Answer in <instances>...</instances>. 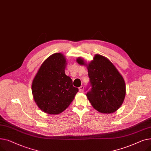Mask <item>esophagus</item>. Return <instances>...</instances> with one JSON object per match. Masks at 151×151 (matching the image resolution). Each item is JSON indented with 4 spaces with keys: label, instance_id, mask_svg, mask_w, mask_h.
Wrapping results in <instances>:
<instances>
[{
    "label": "esophagus",
    "instance_id": "1",
    "mask_svg": "<svg viewBox=\"0 0 151 151\" xmlns=\"http://www.w3.org/2000/svg\"><path fill=\"white\" fill-rule=\"evenodd\" d=\"M83 91H84V86H81V87L79 88V91H80V92H82Z\"/></svg>",
    "mask_w": 151,
    "mask_h": 151
}]
</instances>
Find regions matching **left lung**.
<instances>
[{
  "mask_svg": "<svg viewBox=\"0 0 151 151\" xmlns=\"http://www.w3.org/2000/svg\"><path fill=\"white\" fill-rule=\"evenodd\" d=\"M76 62L86 66L92 88L86 94L93 108L104 114L113 113L122 105L126 93L125 81L113 63L100 54L87 63L79 57Z\"/></svg>",
  "mask_w": 151,
  "mask_h": 151,
  "instance_id": "obj_1",
  "label": "left lung"
}]
</instances>
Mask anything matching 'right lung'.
<instances>
[{
  "label": "right lung",
  "mask_w": 151,
  "mask_h": 151,
  "mask_svg": "<svg viewBox=\"0 0 151 151\" xmlns=\"http://www.w3.org/2000/svg\"><path fill=\"white\" fill-rule=\"evenodd\" d=\"M67 60L62 53L47 58L39 68L32 83L35 102L43 112L59 114L66 109L78 92L65 73Z\"/></svg>",
  "instance_id": "add662e5"
}]
</instances>
